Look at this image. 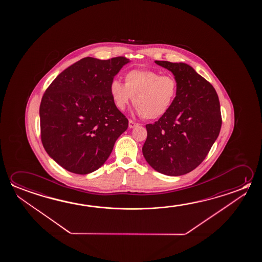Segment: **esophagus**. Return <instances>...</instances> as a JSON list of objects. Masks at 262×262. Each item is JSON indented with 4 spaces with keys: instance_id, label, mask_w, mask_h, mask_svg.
I'll list each match as a JSON object with an SVG mask.
<instances>
[{
    "instance_id": "34e87169",
    "label": "esophagus",
    "mask_w": 262,
    "mask_h": 262,
    "mask_svg": "<svg viewBox=\"0 0 262 262\" xmlns=\"http://www.w3.org/2000/svg\"><path fill=\"white\" fill-rule=\"evenodd\" d=\"M138 123H136V122H134L133 120H129V128H135L136 126H138Z\"/></svg>"
}]
</instances>
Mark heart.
Instances as JSON below:
<instances>
[{"label":"heart","instance_id":"b5f03b06","mask_svg":"<svg viewBox=\"0 0 262 262\" xmlns=\"http://www.w3.org/2000/svg\"><path fill=\"white\" fill-rule=\"evenodd\" d=\"M177 93L176 77L154 70L133 69L125 74L124 85L117 79L110 85V94L117 108L124 111L133 98L136 112L146 120H156L165 115Z\"/></svg>","mask_w":262,"mask_h":262}]
</instances>
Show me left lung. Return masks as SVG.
I'll use <instances>...</instances> for the list:
<instances>
[{
  "label": "left lung",
  "instance_id": "8db88e82",
  "mask_svg": "<svg viewBox=\"0 0 262 262\" xmlns=\"http://www.w3.org/2000/svg\"><path fill=\"white\" fill-rule=\"evenodd\" d=\"M170 70L178 93L169 112L146 125L142 154L155 171L177 176L193 171L219 137L222 117L214 86L185 63L155 61Z\"/></svg>",
  "mask_w": 262,
  "mask_h": 262
}]
</instances>
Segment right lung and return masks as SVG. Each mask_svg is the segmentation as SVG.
<instances>
[{
  "label": "right lung",
  "mask_w": 262,
  "mask_h": 262,
  "mask_svg": "<svg viewBox=\"0 0 262 262\" xmlns=\"http://www.w3.org/2000/svg\"><path fill=\"white\" fill-rule=\"evenodd\" d=\"M129 59L82 58L49 85L40 104L41 141L48 155L69 172L86 174L112 154L129 120L117 108L110 85Z\"/></svg>",
  "instance_id": "add662e5"
}]
</instances>
